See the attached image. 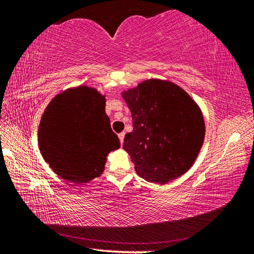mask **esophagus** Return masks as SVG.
Returning <instances> with one entry per match:
<instances>
[{
    "label": "esophagus",
    "mask_w": 254,
    "mask_h": 254,
    "mask_svg": "<svg viewBox=\"0 0 254 254\" xmlns=\"http://www.w3.org/2000/svg\"><path fill=\"white\" fill-rule=\"evenodd\" d=\"M124 136H126V132H121V133H120V134H119V137H120V141H121V143H123Z\"/></svg>",
    "instance_id": "esophagus-1"
}]
</instances>
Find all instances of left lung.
Masks as SVG:
<instances>
[{"instance_id": "obj_1", "label": "left lung", "mask_w": 254, "mask_h": 254, "mask_svg": "<svg viewBox=\"0 0 254 254\" xmlns=\"http://www.w3.org/2000/svg\"><path fill=\"white\" fill-rule=\"evenodd\" d=\"M132 114L133 131L123 149L136 174L163 185L190 168L203 145L205 123L199 107L174 83L149 79L123 93Z\"/></svg>"}]
</instances>
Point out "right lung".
<instances>
[{"label":"right lung","instance_id":"add662e5","mask_svg":"<svg viewBox=\"0 0 254 254\" xmlns=\"http://www.w3.org/2000/svg\"><path fill=\"white\" fill-rule=\"evenodd\" d=\"M38 136L46 162L75 184L98 177L109 152L121 147L105 113L104 96L87 86L67 89L50 102Z\"/></svg>","mask_w":254,"mask_h":254}]
</instances>
